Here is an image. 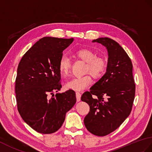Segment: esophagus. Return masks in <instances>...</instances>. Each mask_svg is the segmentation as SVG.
<instances>
[{"instance_id":"1","label":"esophagus","mask_w":152,"mask_h":152,"mask_svg":"<svg viewBox=\"0 0 152 152\" xmlns=\"http://www.w3.org/2000/svg\"><path fill=\"white\" fill-rule=\"evenodd\" d=\"M76 100L77 102H80L81 99V94L79 92L76 93Z\"/></svg>"}]
</instances>
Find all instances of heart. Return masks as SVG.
I'll use <instances>...</instances> for the list:
<instances>
[{
  "mask_svg": "<svg viewBox=\"0 0 152 152\" xmlns=\"http://www.w3.org/2000/svg\"><path fill=\"white\" fill-rule=\"evenodd\" d=\"M77 58L86 62V72L90 74L95 78H99L105 73L107 69V60L103 56H96L95 53L87 48H83L75 53ZM71 61L66 55H63L59 59L58 68L63 76H66L70 72ZM92 83V78L89 75L74 77L65 83V87L68 89L77 91H82Z\"/></svg>",
  "mask_w": 152,
  "mask_h": 152,
  "instance_id": "obj_1",
  "label": "heart"
}]
</instances>
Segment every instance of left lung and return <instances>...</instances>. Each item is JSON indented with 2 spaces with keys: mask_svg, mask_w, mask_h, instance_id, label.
Returning <instances> with one entry per match:
<instances>
[{
  "mask_svg": "<svg viewBox=\"0 0 152 152\" xmlns=\"http://www.w3.org/2000/svg\"><path fill=\"white\" fill-rule=\"evenodd\" d=\"M106 47V72L81 97L90 111L84 118L88 131L105 136L121 126L132 111L135 94L131 59L117 42L108 37L93 41Z\"/></svg>",
  "mask_w": 152,
  "mask_h": 152,
  "instance_id": "8db88e82",
  "label": "left lung"
}]
</instances>
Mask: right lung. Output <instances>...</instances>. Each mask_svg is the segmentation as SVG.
<instances>
[{
	"label": "right lung",
	"mask_w": 152,
	"mask_h": 152,
	"mask_svg": "<svg viewBox=\"0 0 152 152\" xmlns=\"http://www.w3.org/2000/svg\"><path fill=\"white\" fill-rule=\"evenodd\" d=\"M73 41V38H41L19 63L15 80L17 109L23 121L40 133L57 132L66 113L76 104V93L72 89L54 94L61 88L59 59Z\"/></svg>",
	"instance_id": "right-lung-1"
}]
</instances>
